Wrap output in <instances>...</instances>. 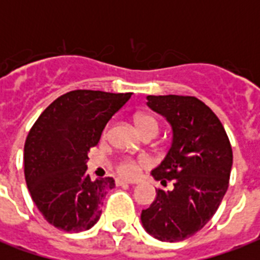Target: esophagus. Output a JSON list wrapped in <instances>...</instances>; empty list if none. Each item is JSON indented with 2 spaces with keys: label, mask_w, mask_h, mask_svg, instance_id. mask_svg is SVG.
<instances>
[{
  "label": "esophagus",
  "mask_w": 260,
  "mask_h": 260,
  "mask_svg": "<svg viewBox=\"0 0 260 260\" xmlns=\"http://www.w3.org/2000/svg\"><path fill=\"white\" fill-rule=\"evenodd\" d=\"M135 182L132 181H126V179H117L116 181V185L117 186H122V185H134Z\"/></svg>",
  "instance_id": "esophagus-1"
}]
</instances>
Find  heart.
Returning a JSON list of instances; mask_svg holds the SVG:
<instances>
[{
    "instance_id": "heart-1",
    "label": "heart",
    "mask_w": 260,
    "mask_h": 260,
    "mask_svg": "<svg viewBox=\"0 0 260 260\" xmlns=\"http://www.w3.org/2000/svg\"><path fill=\"white\" fill-rule=\"evenodd\" d=\"M136 125H138L139 131L144 129H156L158 131V121L154 117H151L148 114H142L136 118ZM118 173L125 175V177H134L135 174L138 173L139 165L138 162H135L132 159H125L122 162L118 163L117 166Z\"/></svg>"
}]
</instances>
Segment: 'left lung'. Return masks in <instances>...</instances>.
<instances>
[{"label": "left lung", "instance_id": "left-lung-1", "mask_svg": "<svg viewBox=\"0 0 260 260\" xmlns=\"http://www.w3.org/2000/svg\"><path fill=\"white\" fill-rule=\"evenodd\" d=\"M147 106L166 118L173 139L151 175L173 182L156 191L142 212L143 228L160 242H181L205 226L216 213L230 182L232 148L224 126L209 106L189 95H147Z\"/></svg>", "mask_w": 260, "mask_h": 260}]
</instances>
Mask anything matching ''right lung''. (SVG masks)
Returning a JSON list of instances; mask_svg holds the SVG:
<instances>
[{
    "instance_id": "1",
    "label": "right lung",
    "mask_w": 260,
    "mask_h": 260,
    "mask_svg": "<svg viewBox=\"0 0 260 260\" xmlns=\"http://www.w3.org/2000/svg\"><path fill=\"white\" fill-rule=\"evenodd\" d=\"M131 95L69 91L40 114L26 136V186L40 213L59 230L82 232L100 220L104 198L116 185L112 177L90 178L87 154Z\"/></svg>"
}]
</instances>
